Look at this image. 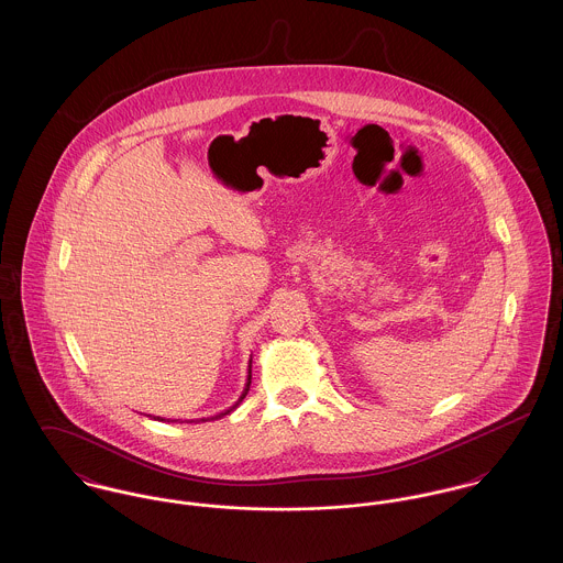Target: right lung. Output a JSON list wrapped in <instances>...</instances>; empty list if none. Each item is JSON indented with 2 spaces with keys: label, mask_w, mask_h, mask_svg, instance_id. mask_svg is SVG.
<instances>
[{
  "label": "right lung",
  "mask_w": 563,
  "mask_h": 563,
  "mask_svg": "<svg viewBox=\"0 0 563 563\" xmlns=\"http://www.w3.org/2000/svg\"><path fill=\"white\" fill-rule=\"evenodd\" d=\"M253 361V358H251ZM251 361H249V375H246V384H244V390H242L241 397H239V401L234 402L232 407H228L225 411H221V413H217V416H213V418H200L198 422H211V420H219V418H223V416H228V413H232L239 405H241L242 399L246 397V393H249V386H251ZM150 418H154V420H158V422H164V418H161V416H150ZM173 422H177V420H173ZM194 422V420H191Z\"/></svg>",
  "instance_id": "obj_1"
}]
</instances>
